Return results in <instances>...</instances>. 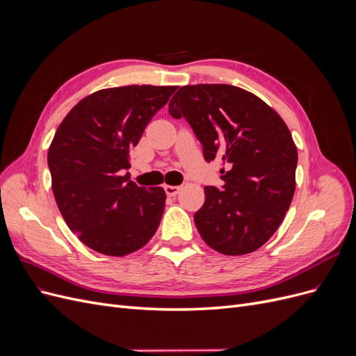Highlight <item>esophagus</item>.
Wrapping results in <instances>:
<instances>
[{"instance_id":"34e87169","label":"esophagus","mask_w":356,"mask_h":356,"mask_svg":"<svg viewBox=\"0 0 356 356\" xmlns=\"http://www.w3.org/2000/svg\"><path fill=\"white\" fill-rule=\"evenodd\" d=\"M179 190H181V187H178V186H165V191L169 197H175L179 193Z\"/></svg>"}]
</instances>
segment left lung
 <instances>
[{"mask_svg":"<svg viewBox=\"0 0 356 356\" xmlns=\"http://www.w3.org/2000/svg\"><path fill=\"white\" fill-rule=\"evenodd\" d=\"M169 114L184 117L207 161L220 160L222 187H204L196 227L212 250L243 255L284 221L296 191L297 147L285 122L251 92L230 84L181 88Z\"/></svg>","mask_w":356,"mask_h":356,"instance_id":"left-lung-1","label":"left lung"}]
</instances>
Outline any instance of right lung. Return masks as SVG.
<instances>
[{"label":"right lung","instance_id":"obj_1","mask_svg":"<svg viewBox=\"0 0 356 356\" xmlns=\"http://www.w3.org/2000/svg\"><path fill=\"white\" fill-rule=\"evenodd\" d=\"M175 86H123L86 96L63 118L47 153L51 188L71 232L111 257L138 251L165 209L161 187H139L123 170L129 152Z\"/></svg>","mask_w":356,"mask_h":356}]
</instances>
